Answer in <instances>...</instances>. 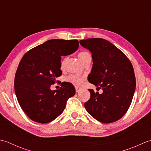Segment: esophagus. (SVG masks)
<instances>
[{"instance_id": "obj_1", "label": "esophagus", "mask_w": 151, "mask_h": 151, "mask_svg": "<svg viewBox=\"0 0 151 151\" xmlns=\"http://www.w3.org/2000/svg\"><path fill=\"white\" fill-rule=\"evenodd\" d=\"M75 89H76V92H78V91H80L81 90L82 88H80V87H78V86H76Z\"/></svg>"}]
</instances>
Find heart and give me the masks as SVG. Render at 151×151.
Here are the masks:
<instances>
[{"label": "heart", "mask_w": 151, "mask_h": 151, "mask_svg": "<svg viewBox=\"0 0 151 151\" xmlns=\"http://www.w3.org/2000/svg\"><path fill=\"white\" fill-rule=\"evenodd\" d=\"M78 58L81 61V62L84 64L86 62H88V61H90L91 60V54H89L88 51L86 50H83L80 52L78 54ZM65 59H64L62 63H61V67H63L64 65H65ZM67 81L69 82L70 83H72L73 84L75 85H81L83 82L84 81V77L83 76H80L77 75H70L69 76H67Z\"/></svg>", "instance_id": "1"}]
</instances>
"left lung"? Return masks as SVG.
Wrapping results in <instances>:
<instances>
[{"label":"left lung","instance_id":"obj_1","mask_svg":"<svg viewBox=\"0 0 151 151\" xmlns=\"http://www.w3.org/2000/svg\"><path fill=\"white\" fill-rule=\"evenodd\" d=\"M92 54L93 67L88 81L102 93L89 89L91 97L86 110L103 123L117 121L129 110L136 89V77L130 60L121 50L102 38L80 41Z\"/></svg>","mask_w":151,"mask_h":151}]
</instances>
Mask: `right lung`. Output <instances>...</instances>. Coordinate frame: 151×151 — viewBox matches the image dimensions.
<instances>
[{"instance_id":"right-lung-1","label":"right lung","mask_w":151,"mask_h":151,"mask_svg":"<svg viewBox=\"0 0 151 151\" xmlns=\"http://www.w3.org/2000/svg\"><path fill=\"white\" fill-rule=\"evenodd\" d=\"M77 40H50L28 50L19 64L15 76V92L19 105L30 119L47 123L58 117L67 101L75 94L69 83L58 90L50 86L62 75L61 56L77 50Z\"/></svg>"}]
</instances>
